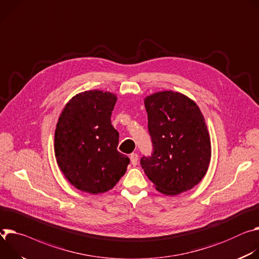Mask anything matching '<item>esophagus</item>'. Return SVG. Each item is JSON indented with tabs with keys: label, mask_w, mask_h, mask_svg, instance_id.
Returning <instances> with one entry per match:
<instances>
[{
	"label": "esophagus",
	"mask_w": 259,
	"mask_h": 259,
	"mask_svg": "<svg viewBox=\"0 0 259 259\" xmlns=\"http://www.w3.org/2000/svg\"><path fill=\"white\" fill-rule=\"evenodd\" d=\"M130 158H131V162H132V164L133 165H136L137 163H138V154L137 153H132L131 154V156H130Z\"/></svg>",
	"instance_id": "obj_1"
}]
</instances>
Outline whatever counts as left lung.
Instances as JSON below:
<instances>
[{"label": "left lung", "mask_w": 259, "mask_h": 259, "mask_svg": "<svg viewBox=\"0 0 259 259\" xmlns=\"http://www.w3.org/2000/svg\"><path fill=\"white\" fill-rule=\"evenodd\" d=\"M151 155L141 158L142 168L155 188L173 195L187 191L204 178L211 159L205 118L186 96L160 92L145 99Z\"/></svg>", "instance_id": "1"}]
</instances>
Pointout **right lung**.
<instances>
[{"label": "right lung", "instance_id": "1", "mask_svg": "<svg viewBox=\"0 0 259 259\" xmlns=\"http://www.w3.org/2000/svg\"><path fill=\"white\" fill-rule=\"evenodd\" d=\"M115 95L81 93L66 105L54 134L61 170L77 189L93 194L112 189L125 174L130 158L117 150L119 133L111 124Z\"/></svg>", "mask_w": 259, "mask_h": 259}]
</instances>
